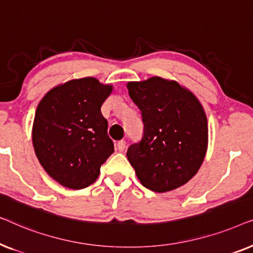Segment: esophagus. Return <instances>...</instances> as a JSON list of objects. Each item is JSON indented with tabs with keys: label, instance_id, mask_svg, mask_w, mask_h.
<instances>
[{
	"label": "esophagus",
	"instance_id": "obj_1",
	"mask_svg": "<svg viewBox=\"0 0 253 253\" xmlns=\"http://www.w3.org/2000/svg\"><path fill=\"white\" fill-rule=\"evenodd\" d=\"M126 140H120L119 143H117V148H119V151L120 152H123L124 150H126Z\"/></svg>",
	"mask_w": 253,
	"mask_h": 253
}]
</instances>
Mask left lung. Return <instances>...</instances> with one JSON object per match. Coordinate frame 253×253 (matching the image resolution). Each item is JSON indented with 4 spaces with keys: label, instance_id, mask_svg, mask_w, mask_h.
I'll return each instance as SVG.
<instances>
[{
    "label": "left lung",
    "instance_id": "left-lung-1",
    "mask_svg": "<svg viewBox=\"0 0 253 253\" xmlns=\"http://www.w3.org/2000/svg\"><path fill=\"white\" fill-rule=\"evenodd\" d=\"M141 112L144 132L126 157L145 188L166 192L197 174L207 151L209 129L202 105L178 83L152 77L127 83Z\"/></svg>",
    "mask_w": 253,
    "mask_h": 253
}]
</instances>
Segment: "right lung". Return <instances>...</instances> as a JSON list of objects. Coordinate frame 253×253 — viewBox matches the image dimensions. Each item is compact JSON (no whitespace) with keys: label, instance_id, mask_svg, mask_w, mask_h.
I'll return each instance as SVG.
<instances>
[{"label":"right lung","instance_id":"right-lung-1","mask_svg":"<svg viewBox=\"0 0 253 253\" xmlns=\"http://www.w3.org/2000/svg\"><path fill=\"white\" fill-rule=\"evenodd\" d=\"M98 79H74L50 89L38 105L32 140L47 174L69 189L94 183L114 152L101 106L112 93Z\"/></svg>","mask_w":253,"mask_h":253}]
</instances>
